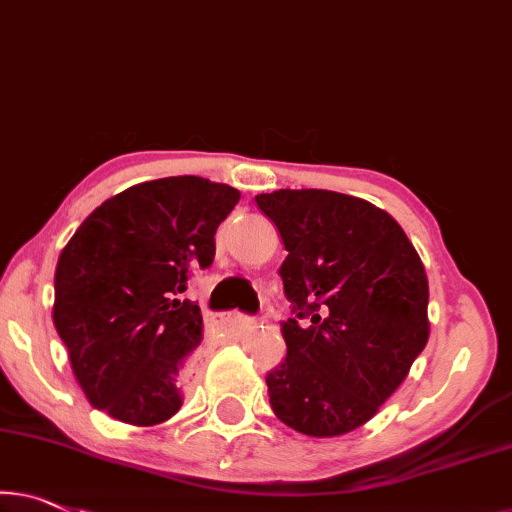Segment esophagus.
<instances>
[{
  "instance_id": "obj_1",
  "label": "esophagus",
  "mask_w": 512,
  "mask_h": 512,
  "mask_svg": "<svg viewBox=\"0 0 512 512\" xmlns=\"http://www.w3.org/2000/svg\"><path fill=\"white\" fill-rule=\"evenodd\" d=\"M231 323L233 325H240V328H247V325H251V323H256L254 318H249V316H242V314H233L231 316Z\"/></svg>"
}]
</instances>
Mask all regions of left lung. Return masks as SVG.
Returning <instances> with one entry per match:
<instances>
[{
  "mask_svg": "<svg viewBox=\"0 0 512 512\" xmlns=\"http://www.w3.org/2000/svg\"><path fill=\"white\" fill-rule=\"evenodd\" d=\"M288 256L279 274L295 318L286 358L265 376L274 416L295 432H353L409 376L429 339L425 265L402 226L328 189L256 196Z\"/></svg>",
  "mask_w": 512,
  "mask_h": 512,
  "instance_id": "obj_1",
  "label": "left lung"
}]
</instances>
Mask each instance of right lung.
I'll return each instance as SVG.
<instances>
[{
  "label": "right lung",
  "instance_id": "right-lung-1",
  "mask_svg": "<svg viewBox=\"0 0 512 512\" xmlns=\"http://www.w3.org/2000/svg\"><path fill=\"white\" fill-rule=\"evenodd\" d=\"M240 191L205 177L140 182L108 198L62 249L53 321L94 409L136 427L173 418L203 339L187 281L214 258Z\"/></svg>",
  "mask_w": 512,
  "mask_h": 512
}]
</instances>
